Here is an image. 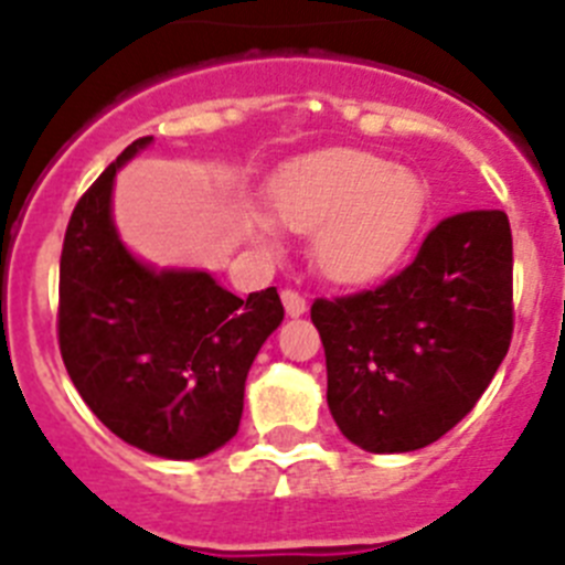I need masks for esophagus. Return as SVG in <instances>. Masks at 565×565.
<instances>
[{
  "label": "esophagus",
  "mask_w": 565,
  "mask_h": 565,
  "mask_svg": "<svg viewBox=\"0 0 565 565\" xmlns=\"http://www.w3.org/2000/svg\"><path fill=\"white\" fill-rule=\"evenodd\" d=\"M279 297H282V306H286L288 317H302V313L308 311V302H306V297H302V294L286 288V291L279 294Z\"/></svg>",
  "instance_id": "34e87169"
}]
</instances>
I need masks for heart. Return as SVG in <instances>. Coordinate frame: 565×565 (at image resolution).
Returning <instances> with one entry per match:
<instances>
[{"instance_id": "heart-1", "label": "heart", "mask_w": 565, "mask_h": 565, "mask_svg": "<svg viewBox=\"0 0 565 565\" xmlns=\"http://www.w3.org/2000/svg\"><path fill=\"white\" fill-rule=\"evenodd\" d=\"M427 183L411 169L362 149L313 154L294 163L274 209L282 226L313 234V263L342 286H367L404 259L427 214ZM259 243H271V226L252 221Z\"/></svg>"}]
</instances>
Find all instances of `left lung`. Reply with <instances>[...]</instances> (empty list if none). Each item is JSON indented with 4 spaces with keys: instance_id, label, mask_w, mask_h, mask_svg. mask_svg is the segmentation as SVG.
Segmentation results:
<instances>
[{
    "instance_id": "left-lung-1",
    "label": "left lung",
    "mask_w": 565,
    "mask_h": 565,
    "mask_svg": "<svg viewBox=\"0 0 565 565\" xmlns=\"http://www.w3.org/2000/svg\"><path fill=\"white\" fill-rule=\"evenodd\" d=\"M328 407L367 452L438 441L487 391L512 342V232L498 209L438 223L373 291L311 306Z\"/></svg>"
}]
</instances>
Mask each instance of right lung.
<instances>
[{"label": "right lung", "mask_w": 565, "mask_h": 565, "mask_svg": "<svg viewBox=\"0 0 565 565\" xmlns=\"http://www.w3.org/2000/svg\"><path fill=\"white\" fill-rule=\"evenodd\" d=\"M129 143L73 209L58 271V348L78 396L138 450L192 461L237 436L254 356L282 322L277 288L234 297L209 271L154 268L113 221Z\"/></svg>", "instance_id": "right-lung-1"}]
</instances>
